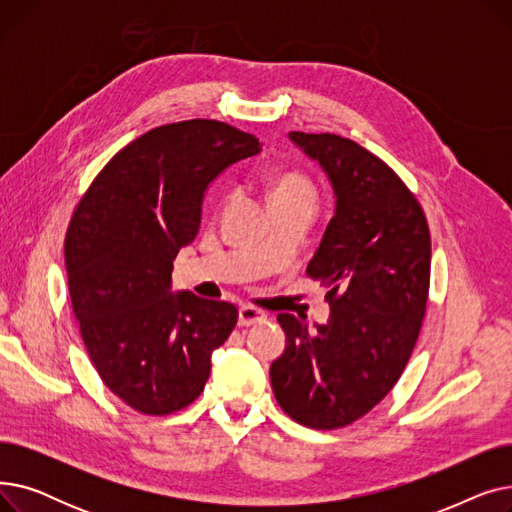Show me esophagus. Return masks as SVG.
<instances>
[{
  "mask_svg": "<svg viewBox=\"0 0 512 512\" xmlns=\"http://www.w3.org/2000/svg\"><path fill=\"white\" fill-rule=\"evenodd\" d=\"M263 319H265V313H263L261 309L247 307V305L238 309V326H242V328H249V326L261 324Z\"/></svg>",
  "mask_w": 512,
  "mask_h": 512,
  "instance_id": "1",
  "label": "esophagus"
}]
</instances>
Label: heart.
<instances>
[{"label":"heart","instance_id":"heart-1","mask_svg":"<svg viewBox=\"0 0 512 512\" xmlns=\"http://www.w3.org/2000/svg\"><path fill=\"white\" fill-rule=\"evenodd\" d=\"M270 199L274 201H315V186L303 172H284L270 184Z\"/></svg>","mask_w":512,"mask_h":512}]
</instances>
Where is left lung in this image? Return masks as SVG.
<instances>
[{
    "label": "left lung",
    "mask_w": 512,
    "mask_h": 512,
    "mask_svg": "<svg viewBox=\"0 0 512 512\" xmlns=\"http://www.w3.org/2000/svg\"><path fill=\"white\" fill-rule=\"evenodd\" d=\"M328 174L336 211L307 276L328 288V324L280 313L284 353L270 380L282 411L313 429H338L394 388L423 324L432 240L425 213L384 161L338 134L290 132Z\"/></svg>",
    "instance_id": "1"
}]
</instances>
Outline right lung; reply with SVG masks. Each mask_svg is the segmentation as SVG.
I'll use <instances>...</instances> for the list:
<instances>
[{"label":"right lung","instance_id":"1","mask_svg":"<svg viewBox=\"0 0 512 512\" xmlns=\"http://www.w3.org/2000/svg\"><path fill=\"white\" fill-rule=\"evenodd\" d=\"M261 151L218 120L157 126L91 182L66 232L70 301L103 384L145 415H170L205 388L211 353L238 309L172 292V261L193 242L209 182Z\"/></svg>","mask_w":512,"mask_h":512}]
</instances>
